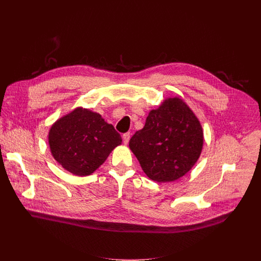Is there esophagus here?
Returning a JSON list of instances; mask_svg holds the SVG:
<instances>
[{"instance_id": "esophagus-1", "label": "esophagus", "mask_w": 261, "mask_h": 261, "mask_svg": "<svg viewBox=\"0 0 261 261\" xmlns=\"http://www.w3.org/2000/svg\"><path fill=\"white\" fill-rule=\"evenodd\" d=\"M129 139H130V133H125V134L123 135V141H124V144H128Z\"/></svg>"}]
</instances>
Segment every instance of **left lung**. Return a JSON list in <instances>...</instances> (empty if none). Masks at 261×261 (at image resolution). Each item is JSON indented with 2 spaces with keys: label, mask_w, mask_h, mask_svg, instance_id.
<instances>
[{
  "label": "left lung",
  "mask_w": 261,
  "mask_h": 261,
  "mask_svg": "<svg viewBox=\"0 0 261 261\" xmlns=\"http://www.w3.org/2000/svg\"><path fill=\"white\" fill-rule=\"evenodd\" d=\"M202 126L181 98L163 100L152 109L141 130L131 137L129 147L148 178L169 182L189 172L203 146Z\"/></svg>",
  "instance_id": "1"
}]
</instances>
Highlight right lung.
<instances>
[{"label": "right lung", "instance_id": "add662e5", "mask_svg": "<svg viewBox=\"0 0 261 261\" xmlns=\"http://www.w3.org/2000/svg\"><path fill=\"white\" fill-rule=\"evenodd\" d=\"M121 143L122 137L113 125L96 111L82 106L58 119L48 131L53 157L77 176L92 174Z\"/></svg>", "mask_w": 261, "mask_h": 261}]
</instances>
